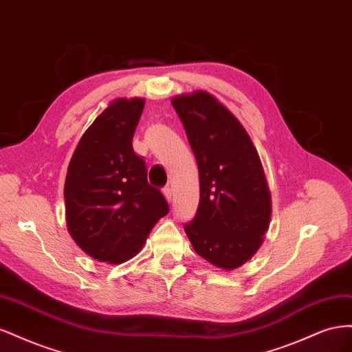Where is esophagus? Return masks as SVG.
Returning a JSON list of instances; mask_svg holds the SVG:
<instances>
[{
	"instance_id": "1",
	"label": "esophagus",
	"mask_w": 352,
	"mask_h": 352,
	"mask_svg": "<svg viewBox=\"0 0 352 352\" xmlns=\"http://www.w3.org/2000/svg\"><path fill=\"white\" fill-rule=\"evenodd\" d=\"M163 195L166 197V199H167L168 202H172V198H173V190H172V188L166 186V188L163 189Z\"/></svg>"
}]
</instances>
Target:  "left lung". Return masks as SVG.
I'll use <instances>...</instances> for the list:
<instances>
[{
  "label": "left lung",
  "instance_id": "obj_1",
  "mask_svg": "<svg viewBox=\"0 0 352 352\" xmlns=\"http://www.w3.org/2000/svg\"><path fill=\"white\" fill-rule=\"evenodd\" d=\"M199 173V204L185 225L198 255L223 270L238 269L261 247L272 195L260 155L241 122L207 91L172 100Z\"/></svg>",
  "mask_w": 352,
  "mask_h": 352
}]
</instances>
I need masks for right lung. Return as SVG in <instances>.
I'll list each match as a JSON object with an SVG mask.
<instances>
[{"instance_id":"obj_1","label":"right lung","mask_w":352,"mask_h":352,"mask_svg":"<svg viewBox=\"0 0 352 352\" xmlns=\"http://www.w3.org/2000/svg\"><path fill=\"white\" fill-rule=\"evenodd\" d=\"M144 98H117L82 135L65 184L67 230L97 261L122 264L140 252L168 212L148 184L145 162L133 151Z\"/></svg>"}]
</instances>
